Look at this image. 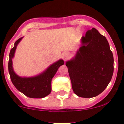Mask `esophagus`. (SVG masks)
<instances>
[{
	"mask_svg": "<svg viewBox=\"0 0 124 124\" xmlns=\"http://www.w3.org/2000/svg\"><path fill=\"white\" fill-rule=\"evenodd\" d=\"M68 56H69V54H68V53L65 52V53H64V54H63V59H64L65 60H66L67 58H68Z\"/></svg>",
	"mask_w": 124,
	"mask_h": 124,
	"instance_id": "34e87169",
	"label": "esophagus"
}]
</instances>
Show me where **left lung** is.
<instances>
[{
	"label": "left lung",
	"instance_id": "left-lung-1",
	"mask_svg": "<svg viewBox=\"0 0 124 124\" xmlns=\"http://www.w3.org/2000/svg\"><path fill=\"white\" fill-rule=\"evenodd\" d=\"M113 62L106 37L95 28L87 31L74 57L66 62L74 92L83 98L100 94L112 79Z\"/></svg>",
	"mask_w": 124,
	"mask_h": 124
}]
</instances>
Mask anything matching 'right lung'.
<instances>
[{
  "mask_svg": "<svg viewBox=\"0 0 124 124\" xmlns=\"http://www.w3.org/2000/svg\"><path fill=\"white\" fill-rule=\"evenodd\" d=\"M23 37L18 39L14 43L9 55L8 71L12 83L17 90L27 97L32 98H42L50 93L52 91V80L58 68L64 64V61L59 59L50 65L43 72L33 77H20L18 76L12 67V59L14 57L17 45Z\"/></svg>",
  "mask_w": 124,
  "mask_h": 124,
  "instance_id": "obj_1",
  "label": "right lung"
}]
</instances>
